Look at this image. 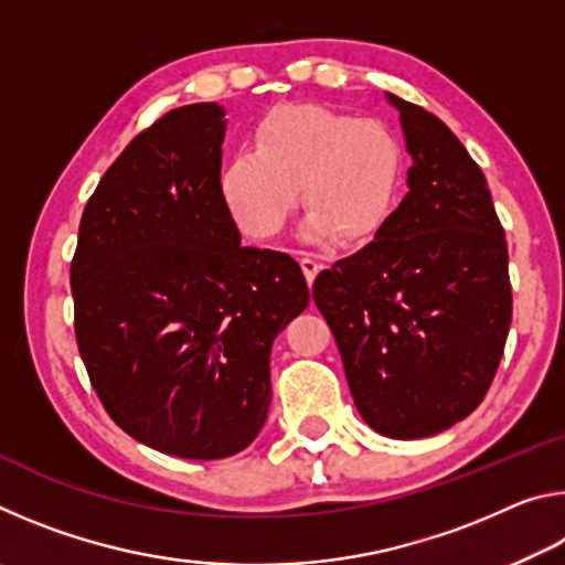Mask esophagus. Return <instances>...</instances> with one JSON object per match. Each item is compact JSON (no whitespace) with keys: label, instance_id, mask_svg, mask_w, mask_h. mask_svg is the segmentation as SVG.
<instances>
[{"label":"esophagus","instance_id":"34e87169","mask_svg":"<svg viewBox=\"0 0 565 565\" xmlns=\"http://www.w3.org/2000/svg\"><path fill=\"white\" fill-rule=\"evenodd\" d=\"M299 264H301V271L306 276V281L313 284V279H317V274L321 271V264L313 259V256H309V254H303L301 259H299Z\"/></svg>","mask_w":565,"mask_h":565}]
</instances>
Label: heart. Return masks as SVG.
Masks as SVG:
<instances>
[{
	"label": "heart",
	"instance_id": "b5f03b06",
	"mask_svg": "<svg viewBox=\"0 0 565 565\" xmlns=\"http://www.w3.org/2000/svg\"><path fill=\"white\" fill-rule=\"evenodd\" d=\"M404 181V149L386 121L351 117L317 104H284L254 131L222 174V194L236 226L271 238L299 199L306 234L339 244L374 238L394 216Z\"/></svg>",
	"mask_w": 565,
	"mask_h": 565
}]
</instances>
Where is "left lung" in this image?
<instances>
[{
	"label": "left lung",
	"instance_id": "1",
	"mask_svg": "<svg viewBox=\"0 0 565 565\" xmlns=\"http://www.w3.org/2000/svg\"><path fill=\"white\" fill-rule=\"evenodd\" d=\"M401 111L408 194L353 256L321 271L327 319L363 420L388 438L434 436L489 394L509 337V246L481 167L436 117Z\"/></svg>",
	"mask_w": 565,
	"mask_h": 565
}]
</instances>
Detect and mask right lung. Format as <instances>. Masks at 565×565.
<instances>
[{"instance_id": "obj_1", "label": "right lung", "mask_w": 565, "mask_h": 565, "mask_svg": "<svg viewBox=\"0 0 565 565\" xmlns=\"http://www.w3.org/2000/svg\"><path fill=\"white\" fill-rule=\"evenodd\" d=\"M214 102L139 131L94 189L70 269L74 333L121 431L196 461L234 456L271 404L276 333L309 306L289 254L242 246Z\"/></svg>"}]
</instances>
